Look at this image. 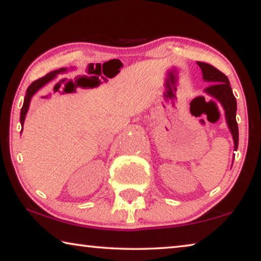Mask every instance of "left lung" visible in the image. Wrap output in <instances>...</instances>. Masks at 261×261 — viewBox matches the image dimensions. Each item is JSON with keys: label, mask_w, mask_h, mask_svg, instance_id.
I'll return each mask as SVG.
<instances>
[{"label": "left lung", "mask_w": 261, "mask_h": 261, "mask_svg": "<svg viewBox=\"0 0 261 261\" xmlns=\"http://www.w3.org/2000/svg\"><path fill=\"white\" fill-rule=\"evenodd\" d=\"M197 63L201 68L205 81L212 82V85L206 87V92L218 99L221 105L223 106L224 112H226L227 123L229 129L231 131L236 151L238 147V125L236 122L237 102L236 98L233 96L229 79L227 78L226 74L214 68L213 65L204 63V62H197Z\"/></svg>", "instance_id": "8db88e82"}]
</instances>
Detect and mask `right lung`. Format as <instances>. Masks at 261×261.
<instances>
[{
  "instance_id": "right-lung-1",
  "label": "right lung",
  "mask_w": 261,
  "mask_h": 261,
  "mask_svg": "<svg viewBox=\"0 0 261 261\" xmlns=\"http://www.w3.org/2000/svg\"><path fill=\"white\" fill-rule=\"evenodd\" d=\"M65 71V69H60L59 71H53L50 73L46 74L45 77H41L37 79V81H34L31 85L28 87V90H26V95L24 98V103H23V107H21V110H20V124L23 125L24 124V120H25V115L26 113H28V109H29V106H30V101H31V98L34 95V93L37 91L40 90V88L46 85V84L48 82H50L53 78L55 77L56 73L59 72H63Z\"/></svg>"
}]
</instances>
